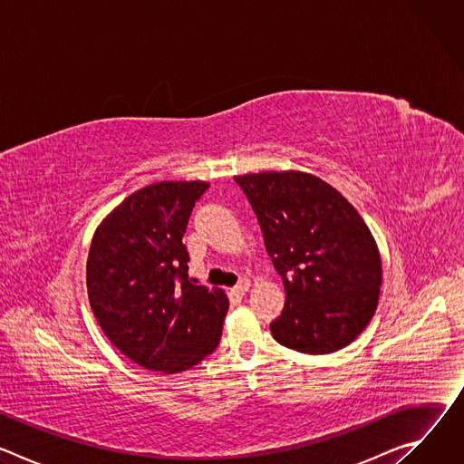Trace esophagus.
Instances as JSON below:
<instances>
[{"label": "esophagus", "mask_w": 464, "mask_h": 464, "mask_svg": "<svg viewBox=\"0 0 464 464\" xmlns=\"http://www.w3.org/2000/svg\"><path fill=\"white\" fill-rule=\"evenodd\" d=\"M249 286H251V283H249L247 279H242V281L233 288V294H237V295H244V294L249 290Z\"/></svg>", "instance_id": "1"}]
</instances>
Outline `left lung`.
Segmentation results:
<instances>
[{"mask_svg":"<svg viewBox=\"0 0 464 464\" xmlns=\"http://www.w3.org/2000/svg\"><path fill=\"white\" fill-rule=\"evenodd\" d=\"M283 277L286 303L270 328L304 354L336 353L374 315L382 258L347 198L317 176L283 170L235 176Z\"/></svg>","mask_w":464,"mask_h":464,"instance_id":"8db88e82","label":"left lung"}]
</instances>
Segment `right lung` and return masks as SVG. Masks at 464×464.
<instances>
[{"label": "right lung", "mask_w": 464, "mask_h": 464, "mask_svg": "<svg viewBox=\"0 0 464 464\" xmlns=\"http://www.w3.org/2000/svg\"><path fill=\"white\" fill-rule=\"evenodd\" d=\"M208 181H160L130 194L95 229L86 285L102 333L143 369L174 374L209 356L229 308L188 279L183 233Z\"/></svg>", "instance_id": "1"}]
</instances>
